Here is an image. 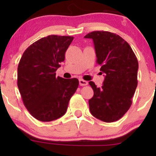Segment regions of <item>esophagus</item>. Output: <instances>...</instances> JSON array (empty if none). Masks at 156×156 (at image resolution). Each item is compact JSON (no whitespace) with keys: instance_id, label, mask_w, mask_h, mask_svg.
<instances>
[{"instance_id":"34e87169","label":"esophagus","mask_w":156,"mask_h":156,"mask_svg":"<svg viewBox=\"0 0 156 156\" xmlns=\"http://www.w3.org/2000/svg\"><path fill=\"white\" fill-rule=\"evenodd\" d=\"M79 84H80V86H87V85H88V82H87V80H84L83 79H80Z\"/></svg>"}]
</instances>
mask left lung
<instances>
[{
    "label": "left lung",
    "instance_id": "left-lung-1",
    "mask_svg": "<svg viewBox=\"0 0 156 156\" xmlns=\"http://www.w3.org/2000/svg\"><path fill=\"white\" fill-rule=\"evenodd\" d=\"M84 38L92 39L97 63L101 66L105 80L101 87L94 82L89 85L94 96L89 101L91 114L97 119L112 122L120 119L132 104L138 80L139 63L129 44L109 31L90 32Z\"/></svg>",
    "mask_w": 156,
    "mask_h": 156
}]
</instances>
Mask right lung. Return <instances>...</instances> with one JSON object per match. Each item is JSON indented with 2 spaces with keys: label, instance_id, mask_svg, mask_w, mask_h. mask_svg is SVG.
I'll return each instance as SVG.
<instances>
[{
  "label": "right lung",
  "instance_id": "add662e5",
  "mask_svg": "<svg viewBox=\"0 0 156 156\" xmlns=\"http://www.w3.org/2000/svg\"><path fill=\"white\" fill-rule=\"evenodd\" d=\"M73 39L69 36L43 37L27 48L20 60L17 87L27 110L39 121L51 122L62 117L78 89L77 78L55 76Z\"/></svg>",
  "mask_w": 156,
  "mask_h": 156
}]
</instances>
